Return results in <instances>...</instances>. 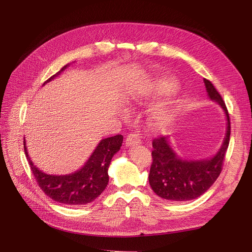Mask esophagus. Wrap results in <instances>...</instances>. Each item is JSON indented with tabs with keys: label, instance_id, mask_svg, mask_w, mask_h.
Segmentation results:
<instances>
[{
	"label": "esophagus",
	"instance_id": "obj_1",
	"mask_svg": "<svg viewBox=\"0 0 252 252\" xmlns=\"http://www.w3.org/2000/svg\"><path fill=\"white\" fill-rule=\"evenodd\" d=\"M126 146H134V145H138L141 142L140 135L138 133H130L126 136Z\"/></svg>",
	"mask_w": 252,
	"mask_h": 252
}]
</instances>
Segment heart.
<instances>
[{"instance_id":"b5f03b06","label":"heart","mask_w":252,"mask_h":252,"mask_svg":"<svg viewBox=\"0 0 252 252\" xmlns=\"http://www.w3.org/2000/svg\"><path fill=\"white\" fill-rule=\"evenodd\" d=\"M178 89V84L173 80L158 81L151 85L149 88V94L152 95H163L173 93ZM175 118H177V108L175 106L169 103L156 105L151 109L150 123L157 129H165L171 126Z\"/></svg>"}]
</instances>
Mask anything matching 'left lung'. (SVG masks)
<instances>
[{"mask_svg":"<svg viewBox=\"0 0 252 252\" xmlns=\"http://www.w3.org/2000/svg\"><path fill=\"white\" fill-rule=\"evenodd\" d=\"M204 83L210 100L219 103L226 113L225 140L213 158L201 161H183L174 154L166 136L154 139L149 184L152 190L165 200L185 202L196 199L207 191L223 169V162L230 140V119L223 97L213 84L206 79Z\"/></svg>","mask_w":252,"mask_h":252,"instance_id":"8db88e82","label":"left lung"}]
</instances>
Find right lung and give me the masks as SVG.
Segmentation results:
<instances>
[{
	"label": "right lung",
	"mask_w": 252,
	"mask_h": 252,
	"mask_svg": "<svg viewBox=\"0 0 252 252\" xmlns=\"http://www.w3.org/2000/svg\"><path fill=\"white\" fill-rule=\"evenodd\" d=\"M66 67L67 65L45 83L57 77ZM122 143H123L122 134L102 140L86 164L80 170L66 175L46 174L37 169L27 154L25 139L24 150L35 181L45 194L61 204L81 206L94 201L105 190L109 181L108 167L111 158L120 150Z\"/></svg>",
	"instance_id": "right-lung-1"
}]
</instances>
